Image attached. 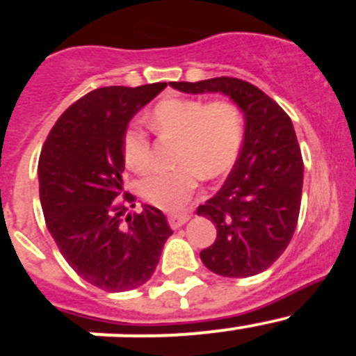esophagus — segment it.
<instances>
[{"label":"esophagus","instance_id":"34e87169","mask_svg":"<svg viewBox=\"0 0 356 356\" xmlns=\"http://www.w3.org/2000/svg\"><path fill=\"white\" fill-rule=\"evenodd\" d=\"M189 220V215L188 213H172L168 215V224H170L172 229H179Z\"/></svg>","mask_w":356,"mask_h":356}]
</instances>
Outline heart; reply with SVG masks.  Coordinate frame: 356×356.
I'll return each instance as SVG.
<instances>
[{"instance_id": "1", "label": "heart", "mask_w": 356, "mask_h": 356, "mask_svg": "<svg viewBox=\"0 0 356 356\" xmlns=\"http://www.w3.org/2000/svg\"><path fill=\"white\" fill-rule=\"evenodd\" d=\"M152 127L160 136L177 138V167L158 168L139 181V195L161 210H181L200 182L224 174L238 156L243 141L241 111L232 102L204 103L195 98L163 99L152 111ZM124 160L132 170L152 165V139L132 122L122 139Z\"/></svg>"}]
</instances>
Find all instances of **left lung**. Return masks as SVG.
Here are the masks:
<instances>
[{"label":"left lung","instance_id":"8db88e82","mask_svg":"<svg viewBox=\"0 0 356 356\" xmlns=\"http://www.w3.org/2000/svg\"><path fill=\"white\" fill-rule=\"evenodd\" d=\"M170 86L191 95L222 92L245 113V141L227 181L196 210L217 227V239L200 258L224 277L260 274L284 253L300 215L303 158L293 122L270 96L241 79Z\"/></svg>","mask_w":356,"mask_h":356}]
</instances>
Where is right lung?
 <instances>
[{"label":"right lung","mask_w":356,"mask_h":356,"mask_svg":"<svg viewBox=\"0 0 356 356\" xmlns=\"http://www.w3.org/2000/svg\"><path fill=\"white\" fill-rule=\"evenodd\" d=\"M165 88L167 82H155L88 92L56 120L39 156V198L49 234L77 275L110 293L148 282L172 236L165 215L149 204L122 218L136 200L122 184L124 132Z\"/></svg>","instance_id":"add662e5"}]
</instances>
